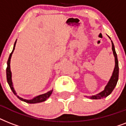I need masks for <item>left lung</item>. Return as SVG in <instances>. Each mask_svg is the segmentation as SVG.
I'll return each mask as SVG.
<instances>
[{
	"instance_id": "obj_1",
	"label": "left lung",
	"mask_w": 126,
	"mask_h": 126,
	"mask_svg": "<svg viewBox=\"0 0 126 126\" xmlns=\"http://www.w3.org/2000/svg\"><path fill=\"white\" fill-rule=\"evenodd\" d=\"M109 38L110 39V37ZM111 42L112 49V51H113L114 56V59H115V67H114V69L113 73H112V75L111 77H110V79L109 81L108 84H107V86H105V88L103 91L100 92L99 94H96L95 95H92L91 97H89L90 99H103V98H105L106 97H107L108 95H109L110 94L112 93V92L113 91V90L115 88V86H116L117 82L118 80L119 67H118V61L117 54L116 53L114 46V44L112 40ZM87 97H88V96H87Z\"/></svg>"
}]
</instances>
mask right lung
Wrapping results in <instances>:
<instances>
[{
  "label": "right lung",
  "mask_w": 126,
  "mask_h": 126,
  "mask_svg": "<svg viewBox=\"0 0 126 126\" xmlns=\"http://www.w3.org/2000/svg\"><path fill=\"white\" fill-rule=\"evenodd\" d=\"M17 40H16V42L14 43V48H13V50L12 51V53L10 54V56H9L8 60V62H7V68H6V79H7V82L8 83L9 86H10V88L12 90V92L15 95L17 96V97L21 101H22L26 102L27 103H31V104H34V103H41V102L45 101L47 99V98L49 97V96L51 95V93L53 92V90H50L49 92H47V93L46 94H42V95H40L36 96V97H34L33 99H23V98L19 97L17 95L16 92L15 91L14 88L13 87V84H12V73H11L10 71V59L11 57H12V55L13 52H14V50L15 49V46H16V44Z\"/></svg>",
  "instance_id": "obj_1"
}]
</instances>
